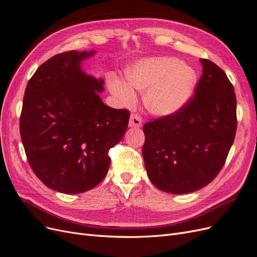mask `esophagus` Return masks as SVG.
<instances>
[{"mask_svg": "<svg viewBox=\"0 0 257 257\" xmlns=\"http://www.w3.org/2000/svg\"><path fill=\"white\" fill-rule=\"evenodd\" d=\"M142 124H143V119L141 115H138L136 113H133L131 115L130 123H128L130 127H141Z\"/></svg>", "mask_w": 257, "mask_h": 257, "instance_id": "obj_1", "label": "esophagus"}]
</instances>
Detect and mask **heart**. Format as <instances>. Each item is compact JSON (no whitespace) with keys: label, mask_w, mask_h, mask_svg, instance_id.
I'll return each mask as SVG.
<instances>
[{"label":"heart","mask_w":257,"mask_h":257,"mask_svg":"<svg viewBox=\"0 0 257 257\" xmlns=\"http://www.w3.org/2000/svg\"><path fill=\"white\" fill-rule=\"evenodd\" d=\"M126 83L114 79L110 91L124 106L136 102L133 90L145 92V105L153 114L172 115L186 104L195 88L197 75L192 66L176 58L151 57L138 60L125 73Z\"/></svg>","instance_id":"heart-1"}]
</instances>
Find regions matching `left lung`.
<instances>
[{
  "mask_svg": "<svg viewBox=\"0 0 257 257\" xmlns=\"http://www.w3.org/2000/svg\"><path fill=\"white\" fill-rule=\"evenodd\" d=\"M203 75L194 95L172 115L144 125L143 155L154 186L172 194L195 192L220 173L234 143V87L213 62L200 59Z\"/></svg>",
  "mask_w": 257,
  "mask_h": 257,
  "instance_id": "1",
  "label": "left lung"
}]
</instances>
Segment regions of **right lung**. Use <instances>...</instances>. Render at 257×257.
<instances>
[{
    "label": "right lung",
    "instance_id": "1",
    "mask_svg": "<svg viewBox=\"0 0 257 257\" xmlns=\"http://www.w3.org/2000/svg\"><path fill=\"white\" fill-rule=\"evenodd\" d=\"M95 53L72 50L50 58L27 84L20 135L28 162L48 188L64 194L89 191L110 165L108 151L125 134L130 111L103 103L104 80L85 74Z\"/></svg>",
    "mask_w": 257,
    "mask_h": 257
}]
</instances>
